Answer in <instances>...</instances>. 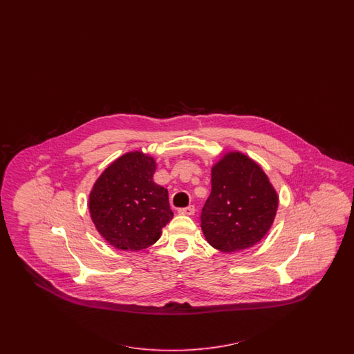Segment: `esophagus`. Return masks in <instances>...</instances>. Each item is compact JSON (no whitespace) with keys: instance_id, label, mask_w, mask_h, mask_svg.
Here are the masks:
<instances>
[{"instance_id":"1","label":"esophagus","mask_w":354,"mask_h":354,"mask_svg":"<svg viewBox=\"0 0 354 354\" xmlns=\"http://www.w3.org/2000/svg\"><path fill=\"white\" fill-rule=\"evenodd\" d=\"M194 212H196V209H194L193 205H189V206H187V207H182V209L178 210V213L182 215H193L194 214Z\"/></svg>"}]
</instances>
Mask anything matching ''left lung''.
Here are the masks:
<instances>
[{"instance_id":"1","label":"left lung","mask_w":354,"mask_h":354,"mask_svg":"<svg viewBox=\"0 0 354 354\" xmlns=\"http://www.w3.org/2000/svg\"><path fill=\"white\" fill-rule=\"evenodd\" d=\"M278 193L257 162L228 151L212 167L201 228L212 247L232 253L259 243L274 223Z\"/></svg>"}]
</instances>
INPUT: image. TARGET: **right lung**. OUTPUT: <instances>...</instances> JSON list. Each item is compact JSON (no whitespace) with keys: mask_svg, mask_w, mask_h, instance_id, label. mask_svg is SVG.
<instances>
[{"mask_svg":"<svg viewBox=\"0 0 354 354\" xmlns=\"http://www.w3.org/2000/svg\"><path fill=\"white\" fill-rule=\"evenodd\" d=\"M156 160L129 151L110 163L89 193V213L97 231L120 250L153 245L174 216L167 189L153 182Z\"/></svg>","mask_w":354,"mask_h":354,"instance_id":"right-lung-1","label":"right lung"}]
</instances>
